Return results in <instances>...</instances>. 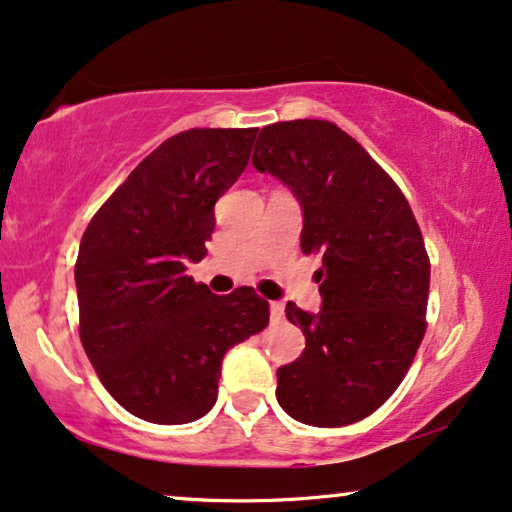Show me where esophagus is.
Masks as SVG:
<instances>
[{
  "label": "esophagus",
  "instance_id": "1",
  "mask_svg": "<svg viewBox=\"0 0 512 512\" xmlns=\"http://www.w3.org/2000/svg\"><path fill=\"white\" fill-rule=\"evenodd\" d=\"M269 313H271V320H274V323H281L283 313H285L283 302H269Z\"/></svg>",
  "mask_w": 512,
  "mask_h": 512
}]
</instances>
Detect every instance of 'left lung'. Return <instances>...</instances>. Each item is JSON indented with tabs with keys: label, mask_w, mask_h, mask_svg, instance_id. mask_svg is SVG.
<instances>
[{
	"label": "left lung",
	"mask_w": 512,
	"mask_h": 512,
	"mask_svg": "<svg viewBox=\"0 0 512 512\" xmlns=\"http://www.w3.org/2000/svg\"><path fill=\"white\" fill-rule=\"evenodd\" d=\"M252 166L290 189L304 215L302 250L323 260L320 311L285 306L306 349L278 367V405L309 426L356 424L391 398L424 339V236L398 185L332 121L264 126Z\"/></svg>",
	"instance_id": "1"
}]
</instances>
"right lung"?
<instances>
[{
	"label": "right lung",
	"instance_id": "right-lung-1",
	"mask_svg": "<svg viewBox=\"0 0 512 512\" xmlns=\"http://www.w3.org/2000/svg\"><path fill=\"white\" fill-rule=\"evenodd\" d=\"M255 135L257 128L173 135L81 238V344L109 395L152 424H189L213 410L224 353L269 323V302L248 285L213 295L185 274L206 257L215 201L248 166Z\"/></svg>",
	"mask_w": 512,
	"mask_h": 512
}]
</instances>
